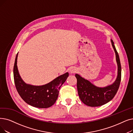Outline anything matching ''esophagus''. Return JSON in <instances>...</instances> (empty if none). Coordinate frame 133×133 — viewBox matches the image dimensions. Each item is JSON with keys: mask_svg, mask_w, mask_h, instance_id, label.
Segmentation results:
<instances>
[{"mask_svg": "<svg viewBox=\"0 0 133 133\" xmlns=\"http://www.w3.org/2000/svg\"><path fill=\"white\" fill-rule=\"evenodd\" d=\"M77 68L76 67H73L70 68V73L71 74H73L74 73H76L77 72Z\"/></svg>", "mask_w": 133, "mask_h": 133, "instance_id": "esophagus-1", "label": "esophagus"}]
</instances>
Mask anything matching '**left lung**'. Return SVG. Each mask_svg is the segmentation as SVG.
Segmentation results:
<instances>
[{"label":"left lung","mask_w":133,"mask_h":133,"mask_svg":"<svg viewBox=\"0 0 133 133\" xmlns=\"http://www.w3.org/2000/svg\"><path fill=\"white\" fill-rule=\"evenodd\" d=\"M111 42L117 65V77L112 84L105 87H98L80 74H76L79 97L83 103L88 106L95 107L105 104L113 98L118 90L121 78V63L118 54L112 39Z\"/></svg>","instance_id":"8db88e82"}]
</instances>
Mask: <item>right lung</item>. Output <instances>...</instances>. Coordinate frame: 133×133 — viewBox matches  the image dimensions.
Masks as SVG:
<instances>
[{"instance_id":"obj_1","label":"right lung","mask_w":133,"mask_h":133,"mask_svg":"<svg viewBox=\"0 0 133 133\" xmlns=\"http://www.w3.org/2000/svg\"><path fill=\"white\" fill-rule=\"evenodd\" d=\"M17 53L14 67V77L16 89L22 98L28 104L38 108H48L52 106L58 97L59 90L65 82L69 73L66 72L50 82L43 85L26 84L23 80L17 67Z\"/></svg>"}]
</instances>
